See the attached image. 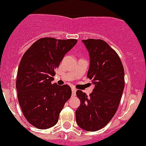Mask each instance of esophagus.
Instances as JSON below:
<instances>
[{
  "label": "esophagus",
  "mask_w": 146,
  "mask_h": 146,
  "mask_svg": "<svg viewBox=\"0 0 146 146\" xmlns=\"http://www.w3.org/2000/svg\"><path fill=\"white\" fill-rule=\"evenodd\" d=\"M72 89V95H73V96H76V88H75L74 87H73V88H71Z\"/></svg>",
  "instance_id": "obj_1"
}]
</instances>
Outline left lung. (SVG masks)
Segmentation results:
<instances>
[{
    "label": "left lung",
    "mask_w": 146,
    "mask_h": 146,
    "mask_svg": "<svg viewBox=\"0 0 146 146\" xmlns=\"http://www.w3.org/2000/svg\"><path fill=\"white\" fill-rule=\"evenodd\" d=\"M82 42L90 56L87 77L95 86L89 96L81 90L76 92L81 105L76 111V118L81 128L94 132L105 127L116 113L125 87V72L119 55L105 41Z\"/></svg>",
    "instance_id": "left-lung-1"
}]
</instances>
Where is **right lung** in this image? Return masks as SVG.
<instances>
[{"mask_svg":"<svg viewBox=\"0 0 146 146\" xmlns=\"http://www.w3.org/2000/svg\"><path fill=\"white\" fill-rule=\"evenodd\" d=\"M77 42L75 39L41 38L20 61L16 82L18 101L27 120L36 128L54 126L71 96L69 86H58L52 81L64 55Z\"/></svg>","mask_w":146,"mask_h":146,"instance_id":"1","label":"right lung"}]
</instances>
